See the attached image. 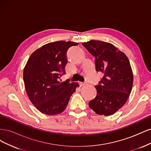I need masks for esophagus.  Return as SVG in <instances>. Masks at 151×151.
<instances>
[{
    "label": "esophagus",
    "instance_id": "esophagus-1",
    "mask_svg": "<svg viewBox=\"0 0 151 151\" xmlns=\"http://www.w3.org/2000/svg\"><path fill=\"white\" fill-rule=\"evenodd\" d=\"M84 85H85V83H79V86H80V87L84 86Z\"/></svg>",
    "mask_w": 151,
    "mask_h": 151
}]
</instances>
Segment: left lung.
I'll use <instances>...</instances> for the list:
<instances>
[{
	"instance_id": "obj_1",
	"label": "left lung",
	"mask_w": 151,
	"mask_h": 151,
	"mask_svg": "<svg viewBox=\"0 0 151 151\" xmlns=\"http://www.w3.org/2000/svg\"><path fill=\"white\" fill-rule=\"evenodd\" d=\"M95 58L96 70L103 77L96 86L97 95L89 106L98 115H111L124 105L133 86V72L129 58L113 45L91 40L82 43Z\"/></svg>"
}]
</instances>
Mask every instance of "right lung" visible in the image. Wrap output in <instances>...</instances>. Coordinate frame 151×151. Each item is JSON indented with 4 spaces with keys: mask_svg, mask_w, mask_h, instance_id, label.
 Instances as JSON below:
<instances>
[{
    "mask_svg": "<svg viewBox=\"0 0 151 151\" xmlns=\"http://www.w3.org/2000/svg\"><path fill=\"white\" fill-rule=\"evenodd\" d=\"M78 44L64 41L49 43L29 57L23 72L25 89L31 102L41 113L55 115L63 112L79 87L77 83L60 81L65 74L67 50Z\"/></svg>",
    "mask_w": 151,
    "mask_h": 151,
    "instance_id": "add662e5",
    "label": "right lung"
}]
</instances>
